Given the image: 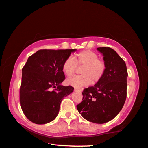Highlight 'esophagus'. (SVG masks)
Wrapping results in <instances>:
<instances>
[{
    "label": "esophagus",
    "mask_w": 148,
    "mask_h": 148,
    "mask_svg": "<svg viewBox=\"0 0 148 148\" xmlns=\"http://www.w3.org/2000/svg\"><path fill=\"white\" fill-rule=\"evenodd\" d=\"M74 90L79 91V92H82V90H81V89H78V88H75Z\"/></svg>",
    "instance_id": "1"
}]
</instances>
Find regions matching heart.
<instances>
[{"instance_id":"b5f03b06","label":"heart","mask_w":148,"mask_h":148,"mask_svg":"<svg viewBox=\"0 0 148 148\" xmlns=\"http://www.w3.org/2000/svg\"><path fill=\"white\" fill-rule=\"evenodd\" d=\"M77 66H84L80 73L82 75L75 76L66 79V84L76 88L88 86L92 82L95 84L103 77L106 71V64L103 60L98 58L93 51L85 50L79 53L74 58L68 57L63 62L62 70L67 76H72L77 69Z\"/></svg>"}]
</instances>
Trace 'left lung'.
Returning a JSON list of instances; mask_svg holds the SVG:
<instances>
[{
  "instance_id": "left-lung-1",
  "label": "left lung",
  "mask_w": 148,
  "mask_h": 148,
  "mask_svg": "<svg viewBox=\"0 0 148 148\" xmlns=\"http://www.w3.org/2000/svg\"><path fill=\"white\" fill-rule=\"evenodd\" d=\"M103 56L106 71L93 86L84 89L82 101L77 109L86 120L96 124L111 121L123 109L126 99L128 72L126 63L115 51L99 47Z\"/></svg>"
}]
</instances>
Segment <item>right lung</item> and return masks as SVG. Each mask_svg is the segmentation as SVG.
Returning <instances> with one entry per match:
<instances>
[{
    "instance_id": "right-lung-1",
    "label": "right lung",
    "mask_w": 148,
    "mask_h": 148,
    "mask_svg": "<svg viewBox=\"0 0 148 148\" xmlns=\"http://www.w3.org/2000/svg\"><path fill=\"white\" fill-rule=\"evenodd\" d=\"M76 49L37 51L28 58L22 69L20 102L25 116L37 125L55 120L60 103L73 92L71 86H63L65 79L62 66Z\"/></svg>"
}]
</instances>
